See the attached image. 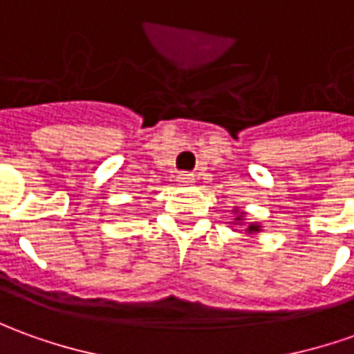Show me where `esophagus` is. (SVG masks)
Segmentation results:
<instances>
[{
  "instance_id": "34e87169",
  "label": "esophagus",
  "mask_w": 354,
  "mask_h": 354,
  "mask_svg": "<svg viewBox=\"0 0 354 354\" xmlns=\"http://www.w3.org/2000/svg\"><path fill=\"white\" fill-rule=\"evenodd\" d=\"M178 182H180L182 186H194L196 178H194V174H186V172H182V174H178Z\"/></svg>"
}]
</instances>
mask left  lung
I'll use <instances>...</instances> for the list:
<instances>
[{
	"instance_id": "left-lung-1",
	"label": "left lung",
	"mask_w": 354,
	"mask_h": 354,
	"mask_svg": "<svg viewBox=\"0 0 354 354\" xmlns=\"http://www.w3.org/2000/svg\"><path fill=\"white\" fill-rule=\"evenodd\" d=\"M232 221H230V228L232 230H238L240 227H246L244 228V234L246 236H252V238H256L263 230V227L259 225V223H248V218H246V211H240V209H232ZM240 232V230H238Z\"/></svg>"
}]
</instances>
